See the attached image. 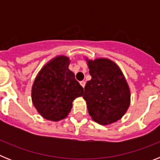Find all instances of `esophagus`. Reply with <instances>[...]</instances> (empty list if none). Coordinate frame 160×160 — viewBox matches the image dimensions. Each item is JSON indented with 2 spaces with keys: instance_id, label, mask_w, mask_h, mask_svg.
<instances>
[{
  "instance_id": "obj_1",
  "label": "esophagus",
  "mask_w": 160,
  "mask_h": 160,
  "mask_svg": "<svg viewBox=\"0 0 160 160\" xmlns=\"http://www.w3.org/2000/svg\"><path fill=\"white\" fill-rule=\"evenodd\" d=\"M80 84H81L82 87L83 88H84L85 86H86V82H85V81H82V82H80Z\"/></svg>"
}]
</instances>
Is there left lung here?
Masks as SVG:
<instances>
[{
  "label": "left lung",
  "instance_id": "1",
  "mask_svg": "<svg viewBox=\"0 0 160 160\" xmlns=\"http://www.w3.org/2000/svg\"><path fill=\"white\" fill-rule=\"evenodd\" d=\"M86 61L91 75L83 94L89 114L101 125L117 122L128 111L131 103V90L122 70L106 58Z\"/></svg>",
  "mask_w": 160,
  "mask_h": 160
}]
</instances>
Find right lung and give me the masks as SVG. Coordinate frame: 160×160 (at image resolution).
I'll return each instance as SVG.
<instances>
[{"label": "right lung", "instance_id": "add662e5", "mask_svg": "<svg viewBox=\"0 0 160 160\" xmlns=\"http://www.w3.org/2000/svg\"><path fill=\"white\" fill-rule=\"evenodd\" d=\"M70 58L59 55L48 62L32 83V104L41 116L58 122L66 118L72 102L83 94V88L70 70Z\"/></svg>", "mask_w": 160, "mask_h": 160}]
</instances>
